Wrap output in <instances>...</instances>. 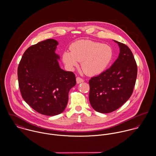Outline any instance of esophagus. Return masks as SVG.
<instances>
[{"label": "esophagus", "mask_w": 156, "mask_h": 156, "mask_svg": "<svg viewBox=\"0 0 156 156\" xmlns=\"http://www.w3.org/2000/svg\"><path fill=\"white\" fill-rule=\"evenodd\" d=\"M84 82V80L82 78H80V77H77L76 78V82L77 83H82Z\"/></svg>", "instance_id": "esophagus-1"}]
</instances>
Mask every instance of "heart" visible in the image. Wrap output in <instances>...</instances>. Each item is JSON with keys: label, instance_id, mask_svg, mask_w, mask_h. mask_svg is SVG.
I'll use <instances>...</instances> for the list:
<instances>
[{"label": "heart", "instance_id": "obj_1", "mask_svg": "<svg viewBox=\"0 0 156 156\" xmlns=\"http://www.w3.org/2000/svg\"><path fill=\"white\" fill-rule=\"evenodd\" d=\"M69 50L62 55L65 64L73 69L79 66L78 62H82V69L90 76L105 71L113 58L111 46L91 40L77 41L71 45Z\"/></svg>", "mask_w": 156, "mask_h": 156}]
</instances>
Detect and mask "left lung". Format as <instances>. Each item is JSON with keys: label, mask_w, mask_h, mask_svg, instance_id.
<instances>
[{"label": "left lung", "mask_w": 156, "mask_h": 156, "mask_svg": "<svg viewBox=\"0 0 156 156\" xmlns=\"http://www.w3.org/2000/svg\"><path fill=\"white\" fill-rule=\"evenodd\" d=\"M118 59L109 69L89 80V100L97 112L107 113L119 108L132 95L137 67L129 47L122 43Z\"/></svg>", "instance_id": "left-lung-1"}]
</instances>
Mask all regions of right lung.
<instances>
[{"instance_id": "obj_1", "label": "right lung", "mask_w": 156, "mask_h": 156, "mask_svg": "<svg viewBox=\"0 0 156 156\" xmlns=\"http://www.w3.org/2000/svg\"><path fill=\"white\" fill-rule=\"evenodd\" d=\"M57 41L48 39L29 47L23 55L17 75L23 100L35 111L47 116L61 113L68 92L76 84L75 74L62 69L55 53Z\"/></svg>"}]
</instances>
